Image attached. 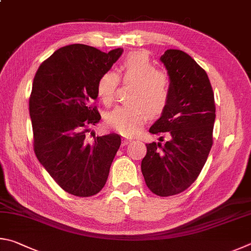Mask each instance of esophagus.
<instances>
[{"mask_svg": "<svg viewBox=\"0 0 251 251\" xmlns=\"http://www.w3.org/2000/svg\"><path fill=\"white\" fill-rule=\"evenodd\" d=\"M131 141H132V139H131V138L123 137L122 138V146H126V144H129Z\"/></svg>", "mask_w": 251, "mask_h": 251, "instance_id": "34e87169", "label": "esophagus"}]
</instances>
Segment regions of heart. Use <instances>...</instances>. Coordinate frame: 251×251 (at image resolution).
Masks as SVG:
<instances>
[{
    "label": "heart",
    "mask_w": 251,
    "mask_h": 251,
    "mask_svg": "<svg viewBox=\"0 0 251 251\" xmlns=\"http://www.w3.org/2000/svg\"><path fill=\"white\" fill-rule=\"evenodd\" d=\"M119 79L133 83L128 97L130 103L110 110L104 114V122L110 129L132 134L146 120L148 112L156 116L165 109L170 95L169 78L164 72L155 69L148 52H131L122 60L117 74L108 70L98 78L96 95L104 105L112 103Z\"/></svg>",
    "instance_id": "1"
}]
</instances>
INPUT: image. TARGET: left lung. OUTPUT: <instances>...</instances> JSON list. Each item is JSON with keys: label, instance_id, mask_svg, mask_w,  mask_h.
Listing matches in <instances>:
<instances>
[{"label": "left lung", "instance_id": "1", "mask_svg": "<svg viewBox=\"0 0 251 251\" xmlns=\"http://www.w3.org/2000/svg\"><path fill=\"white\" fill-rule=\"evenodd\" d=\"M160 60L169 75V102L149 131L168 132L170 140L147 144L141 171L154 194L171 196L185 191L200 175L213 146L216 114L207 74L190 55L168 50Z\"/></svg>", "mask_w": 251, "mask_h": 251}]
</instances>
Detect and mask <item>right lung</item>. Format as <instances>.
Segmentation results:
<instances>
[{
	"label": "right lung",
	"instance_id": "1",
	"mask_svg": "<svg viewBox=\"0 0 251 251\" xmlns=\"http://www.w3.org/2000/svg\"><path fill=\"white\" fill-rule=\"evenodd\" d=\"M122 52V48L103 52L72 44L54 51L34 77L29 116L35 154L55 182L75 196L101 191L121 144L116 133L97 137L92 143L85 139L101 119L91 105L98 78Z\"/></svg>",
	"mask_w": 251,
	"mask_h": 251
}]
</instances>
